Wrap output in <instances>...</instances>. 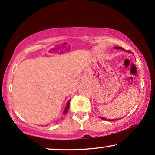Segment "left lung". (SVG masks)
Here are the masks:
<instances>
[{
  "label": "left lung",
  "instance_id": "left-lung-1",
  "mask_svg": "<svg viewBox=\"0 0 155 155\" xmlns=\"http://www.w3.org/2000/svg\"><path fill=\"white\" fill-rule=\"evenodd\" d=\"M115 48H116V49H124V48H122V47H115ZM128 52H130V51H129V50H128ZM101 118L102 119V120H109V121H110V120H107V119L103 118V117H101ZM117 120H119V119H117ZM113 120H111V121H113Z\"/></svg>",
  "mask_w": 155,
  "mask_h": 155
}]
</instances>
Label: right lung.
I'll return each mask as SVG.
<instances>
[{"label":"right lung","mask_w":155,"mask_h":155,"mask_svg":"<svg viewBox=\"0 0 155 155\" xmlns=\"http://www.w3.org/2000/svg\"><path fill=\"white\" fill-rule=\"evenodd\" d=\"M70 101H68V103L67 104V106L65 107V109H64V112H63V114H66L67 113H68V110H69V108H70Z\"/></svg>","instance_id":"right-lung-1"}]
</instances>
